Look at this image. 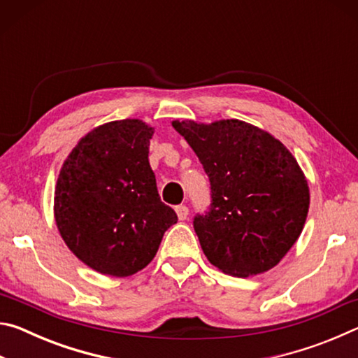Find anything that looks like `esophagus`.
Wrapping results in <instances>:
<instances>
[{
  "mask_svg": "<svg viewBox=\"0 0 358 358\" xmlns=\"http://www.w3.org/2000/svg\"><path fill=\"white\" fill-rule=\"evenodd\" d=\"M175 211H177V216H178L180 221H185L187 215H189V210H187L186 205H178V207L175 208Z\"/></svg>",
  "mask_w": 358,
  "mask_h": 358,
  "instance_id": "34e87169",
  "label": "esophagus"
}]
</instances>
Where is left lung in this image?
Returning <instances> with one entry per match:
<instances>
[{"label":"left lung","instance_id":"obj_1","mask_svg":"<svg viewBox=\"0 0 358 358\" xmlns=\"http://www.w3.org/2000/svg\"><path fill=\"white\" fill-rule=\"evenodd\" d=\"M172 126L210 178L211 208L194 217L210 264L238 278L273 268L299 240L310 210V186L292 153L241 120Z\"/></svg>","mask_w":358,"mask_h":358}]
</instances>
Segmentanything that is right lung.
I'll list each match as a JSON object with an SVG mask.
<instances>
[{
	"label": "right lung",
	"mask_w": 358,
	"mask_h": 358,
	"mask_svg": "<svg viewBox=\"0 0 358 358\" xmlns=\"http://www.w3.org/2000/svg\"><path fill=\"white\" fill-rule=\"evenodd\" d=\"M153 134L137 118L104 123L77 142L59 171L53 203L58 232L98 273L141 271L178 221L157 194L148 162Z\"/></svg>",
	"instance_id": "1"
}]
</instances>
